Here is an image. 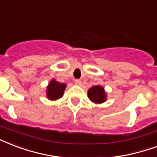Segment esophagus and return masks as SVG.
<instances>
[{
	"instance_id": "obj_1",
	"label": "esophagus",
	"mask_w": 157,
	"mask_h": 157,
	"mask_svg": "<svg viewBox=\"0 0 157 157\" xmlns=\"http://www.w3.org/2000/svg\"><path fill=\"white\" fill-rule=\"evenodd\" d=\"M74 83H75V84H77V85H81L82 81L80 79H75L74 80Z\"/></svg>"
}]
</instances>
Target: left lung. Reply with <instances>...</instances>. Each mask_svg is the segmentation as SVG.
I'll return each mask as SVG.
<instances>
[{
    "label": "left lung",
    "mask_w": 157,
    "mask_h": 157,
    "mask_svg": "<svg viewBox=\"0 0 157 157\" xmlns=\"http://www.w3.org/2000/svg\"><path fill=\"white\" fill-rule=\"evenodd\" d=\"M89 99L96 103L103 102L106 100V94L101 86H94L88 91Z\"/></svg>",
    "instance_id": "obj_1"
}]
</instances>
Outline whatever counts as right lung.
Segmentation results:
<instances>
[{"mask_svg":"<svg viewBox=\"0 0 157 157\" xmlns=\"http://www.w3.org/2000/svg\"><path fill=\"white\" fill-rule=\"evenodd\" d=\"M66 88L64 83H59L55 80H52L48 86L47 97L50 100H56L63 96V91Z\"/></svg>","mask_w":157,"mask_h":157,"instance_id":"1","label":"right lung"}]
</instances>
